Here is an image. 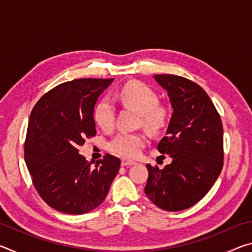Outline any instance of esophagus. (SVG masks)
<instances>
[{
  "label": "esophagus",
  "mask_w": 252,
  "mask_h": 252,
  "mask_svg": "<svg viewBox=\"0 0 252 252\" xmlns=\"http://www.w3.org/2000/svg\"><path fill=\"white\" fill-rule=\"evenodd\" d=\"M133 164H135V162L133 160H127V159L121 160L122 167H130V165H133Z\"/></svg>",
  "instance_id": "esophagus-1"
}]
</instances>
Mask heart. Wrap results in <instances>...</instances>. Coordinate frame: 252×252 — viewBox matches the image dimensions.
Segmentation results:
<instances>
[{
	"instance_id": "heart-1",
	"label": "heart",
	"mask_w": 252,
	"mask_h": 252,
	"mask_svg": "<svg viewBox=\"0 0 252 252\" xmlns=\"http://www.w3.org/2000/svg\"><path fill=\"white\" fill-rule=\"evenodd\" d=\"M118 97L121 103L136 111L141 117L140 123L153 133L161 131L168 122V112L159 104L156 91L139 81H131L119 90ZM94 121L102 130L110 131L116 121V109L109 99H102L93 112ZM147 138L142 133L120 132L109 142V149L119 156L134 158L146 146Z\"/></svg>"
}]
</instances>
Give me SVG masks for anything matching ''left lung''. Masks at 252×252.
Returning a JSON list of instances; mask_svg holds the SVG:
<instances>
[{"label": "left lung", "mask_w": 252, "mask_h": 252, "mask_svg": "<svg viewBox=\"0 0 252 252\" xmlns=\"http://www.w3.org/2000/svg\"><path fill=\"white\" fill-rule=\"evenodd\" d=\"M155 79L168 92L173 109L167 135L158 144L171 163L163 169L147 164L144 192L162 210L181 211L199 202L222 170V122L197 83L173 74H156Z\"/></svg>", "instance_id": "left-lung-1"}]
</instances>
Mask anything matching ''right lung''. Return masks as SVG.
<instances>
[{
  "mask_svg": "<svg viewBox=\"0 0 252 252\" xmlns=\"http://www.w3.org/2000/svg\"><path fill=\"white\" fill-rule=\"evenodd\" d=\"M113 79H78L59 84L37 101L30 116L24 159L33 185L51 208L83 215L104 201L120 169L109 153L94 165L79 153L96 133L97 97Z\"/></svg>",
  "mask_w": 252,
  "mask_h": 252,
  "instance_id": "right-lung-1",
  "label": "right lung"
}]
</instances>
